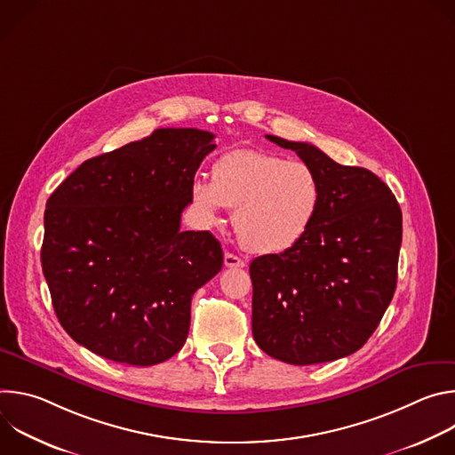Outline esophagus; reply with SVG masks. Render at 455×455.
I'll list each match as a JSON object with an SVG mask.
<instances>
[{
  "label": "esophagus",
  "mask_w": 455,
  "mask_h": 455,
  "mask_svg": "<svg viewBox=\"0 0 455 455\" xmlns=\"http://www.w3.org/2000/svg\"><path fill=\"white\" fill-rule=\"evenodd\" d=\"M246 263L243 261L241 257H237L232 251H225V267L227 268H243Z\"/></svg>",
  "instance_id": "34e87169"
}]
</instances>
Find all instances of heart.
<instances>
[{"label":"heart","mask_w":455,"mask_h":455,"mask_svg":"<svg viewBox=\"0 0 455 455\" xmlns=\"http://www.w3.org/2000/svg\"><path fill=\"white\" fill-rule=\"evenodd\" d=\"M190 204L205 225L234 209L232 225L241 244L263 255L293 248L315 225L323 204L320 174L302 160L235 149L212 165V180L194 176Z\"/></svg>","instance_id":"obj_1"}]
</instances>
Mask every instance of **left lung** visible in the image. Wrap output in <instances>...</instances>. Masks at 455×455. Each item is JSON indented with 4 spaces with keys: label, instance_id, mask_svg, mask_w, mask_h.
I'll return each instance as SVG.
<instances>
[{
    "label": "left lung",
    "instance_id": "1",
    "mask_svg": "<svg viewBox=\"0 0 455 455\" xmlns=\"http://www.w3.org/2000/svg\"><path fill=\"white\" fill-rule=\"evenodd\" d=\"M267 139L320 174L323 204L300 243L251 261L253 340L293 365L344 358L369 340L393 300L402 209L374 172L306 142Z\"/></svg>",
    "mask_w": 455,
    "mask_h": 455
}]
</instances>
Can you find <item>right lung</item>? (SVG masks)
Listing matches in <instances>:
<instances>
[{"instance_id": "obj_1", "label": "right lung", "mask_w": 455, "mask_h": 455, "mask_svg": "<svg viewBox=\"0 0 455 455\" xmlns=\"http://www.w3.org/2000/svg\"><path fill=\"white\" fill-rule=\"evenodd\" d=\"M214 149L209 132L162 127L86 160L52 192L41 265L77 344L140 367L183 347L192 295L223 267L209 230H180L190 181Z\"/></svg>"}]
</instances>
